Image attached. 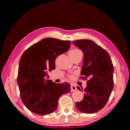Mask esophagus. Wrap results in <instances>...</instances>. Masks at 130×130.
Masks as SVG:
<instances>
[{
	"label": "esophagus",
	"mask_w": 130,
	"mask_h": 130,
	"mask_svg": "<svg viewBox=\"0 0 130 130\" xmlns=\"http://www.w3.org/2000/svg\"><path fill=\"white\" fill-rule=\"evenodd\" d=\"M70 88H71V91H75V90H76L77 89L76 86L75 85H73V84H71V87H70Z\"/></svg>",
	"instance_id": "obj_1"
}]
</instances>
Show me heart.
<instances>
[{"instance_id":"1","label":"heart","mask_w":130,"mask_h":130,"mask_svg":"<svg viewBox=\"0 0 130 130\" xmlns=\"http://www.w3.org/2000/svg\"><path fill=\"white\" fill-rule=\"evenodd\" d=\"M81 53V51L79 50L78 49L75 48V49H73L72 50H71L69 52V55H70L71 57H74V56H76L77 54H78L79 53ZM70 78H71L72 76H69Z\"/></svg>"}]
</instances>
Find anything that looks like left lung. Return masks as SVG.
<instances>
[{
  "label": "left lung",
  "instance_id": "left-lung-1",
  "mask_svg": "<svg viewBox=\"0 0 130 130\" xmlns=\"http://www.w3.org/2000/svg\"><path fill=\"white\" fill-rule=\"evenodd\" d=\"M81 49L84 54L81 79L87 80V86L83 100L76 103V107L81 112L92 114L98 112L107 102L113 89L114 66L109 54L103 48L89 40L73 42Z\"/></svg>",
  "mask_w": 130,
  "mask_h": 130
}]
</instances>
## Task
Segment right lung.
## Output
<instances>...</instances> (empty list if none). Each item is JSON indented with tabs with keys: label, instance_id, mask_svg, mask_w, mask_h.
Segmentation results:
<instances>
[{
	"label": "right lung",
	"instance_id": "obj_1",
	"mask_svg": "<svg viewBox=\"0 0 130 130\" xmlns=\"http://www.w3.org/2000/svg\"><path fill=\"white\" fill-rule=\"evenodd\" d=\"M71 42L46 38L29 47L23 54L18 68L17 83L22 100L31 112L49 115L57 108L59 98L71 90L69 83H56L46 80L55 69L57 58L68 50Z\"/></svg>",
	"mask_w": 130,
	"mask_h": 130
}]
</instances>
